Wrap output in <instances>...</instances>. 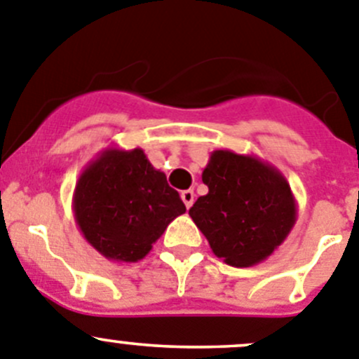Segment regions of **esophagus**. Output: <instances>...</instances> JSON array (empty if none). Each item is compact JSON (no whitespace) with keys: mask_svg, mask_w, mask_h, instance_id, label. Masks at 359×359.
<instances>
[{"mask_svg":"<svg viewBox=\"0 0 359 359\" xmlns=\"http://www.w3.org/2000/svg\"><path fill=\"white\" fill-rule=\"evenodd\" d=\"M180 196H182V202L187 209H189V207L193 205V202H195V193H193V189L182 191V193H180Z\"/></svg>","mask_w":359,"mask_h":359,"instance_id":"obj_1","label":"esophagus"}]
</instances>
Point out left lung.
Returning a JSON list of instances; mask_svg holds the SVG:
<instances>
[{"instance_id":"left-lung-1","label":"left lung","mask_w":359,"mask_h":359,"mask_svg":"<svg viewBox=\"0 0 359 359\" xmlns=\"http://www.w3.org/2000/svg\"><path fill=\"white\" fill-rule=\"evenodd\" d=\"M202 180L209 193L189 209L191 219L229 266L264 262L287 239L297 217L290 184L257 156L214 150Z\"/></svg>"}]
</instances>
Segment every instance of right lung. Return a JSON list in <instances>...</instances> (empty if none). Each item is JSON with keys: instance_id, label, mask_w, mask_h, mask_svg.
<instances>
[{"instance_id": "obj_1", "label": "right lung", "mask_w": 359, "mask_h": 359, "mask_svg": "<svg viewBox=\"0 0 359 359\" xmlns=\"http://www.w3.org/2000/svg\"><path fill=\"white\" fill-rule=\"evenodd\" d=\"M72 210L83 237L100 255L138 262L186 205L142 149L109 147L79 175Z\"/></svg>"}]
</instances>
